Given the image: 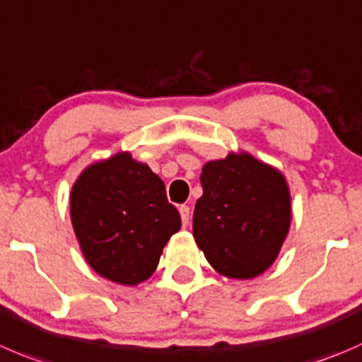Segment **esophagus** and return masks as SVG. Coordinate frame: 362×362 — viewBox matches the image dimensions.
<instances>
[{
    "mask_svg": "<svg viewBox=\"0 0 362 362\" xmlns=\"http://www.w3.org/2000/svg\"><path fill=\"white\" fill-rule=\"evenodd\" d=\"M178 212H180V217H182V223H184V226H187L189 217H191V210H189V206L187 205H180Z\"/></svg>",
    "mask_w": 362,
    "mask_h": 362,
    "instance_id": "esophagus-1",
    "label": "esophagus"
}]
</instances>
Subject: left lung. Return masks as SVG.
<instances>
[{"mask_svg": "<svg viewBox=\"0 0 362 362\" xmlns=\"http://www.w3.org/2000/svg\"><path fill=\"white\" fill-rule=\"evenodd\" d=\"M192 235L210 265L233 279L265 272L290 230L285 177L249 153H230L202 170Z\"/></svg>", "mask_w": 362, "mask_h": 362, "instance_id": "obj_1", "label": "left lung"}]
</instances>
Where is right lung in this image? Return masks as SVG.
I'll return each instance as SVG.
<instances>
[{
    "instance_id": "1",
    "label": "right lung",
    "mask_w": 362,
    "mask_h": 362,
    "mask_svg": "<svg viewBox=\"0 0 362 362\" xmlns=\"http://www.w3.org/2000/svg\"><path fill=\"white\" fill-rule=\"evenodd\" d=\"M70 219L90 267L129 286L153 274L163 247L182 224L164 182L127 152L81 173L70 194Z\"/></svg>"
}]
</instances>
